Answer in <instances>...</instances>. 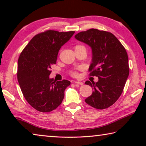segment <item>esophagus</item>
Listing matches in <instances>:
<instances>
[{"mask_svg": "<svg viewBox=\"0 0 146 146\" xmlns=\"http://www.w3.org/2000/svg\"><path fill=\"white\" fill-rule=\"evenodd\" d=\"M74 83L75 84H79V85H83V82H80V81H74Z\"/></svg>", "mask_w": 146, "mask_h": 146, "instance_id": "1", "label": "esophagus"}]
</instances>
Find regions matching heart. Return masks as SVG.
<instances>
[{
	"label": "heart",
	"instance_id": "heart-1",
	"mask_svg": "<svg viewBox=\"0 0 146 146\" xmlns=\"http://www.w3.org/2000/svg\"><path fill=\"white\" fill-rule=\"evenodd\" d=\"M85 48L86 49V48L84 46H82V45H77V46H76L75 49L76 48ZM70 75L72 76H74V77H76L78 75V71L77 70H72V71L70 72Z\"/></svg>",
	"mask_w": 146,
	"mask_h": 146
}]
</instances>
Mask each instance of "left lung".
I'll use <instances>...</instances> for the list:
<instances>
[{"mask_svg": "<svg viewBox=\"0 0 146 146\" xmlns=\"http://www.w3.org/2000/svg\"><path fill=\"white\" fill-rule=\"evenodd\" d=\"M78 40L92 50L90 76L98 77L97 82L86 81L93 92L85 102L94 108L103 110L113 105L123 90L129 76L128 56L125 48L110 32L91 29L75 35Z\"/></svg>", "mask_w": 146, "mask_h": 146, "instance_id": "obj_1", "label": "left lung"}]
</instances>
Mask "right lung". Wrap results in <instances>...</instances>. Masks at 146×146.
Listing matches in <instances>:
<instances>
[{
  "label": "right lung",
  "instance_id": "right-lung-1",
  "mask_svg": "<svg viewBox=\"0 0 146 146\" xmlns=\"http://www.w3.org/2000/svg\"><path fill=\"white\" fill-rule=\"evenodd\" d=\"M74 31L48 30L35 35L26 46L18 60L17 78L27 102L37 111L50 112L57 108L70 84L66 80L49 78L52 66L56 63L59 50Z\"/></svg>",
  "mask_w": 146,
  "mask_h": 146
}]
</instances>
